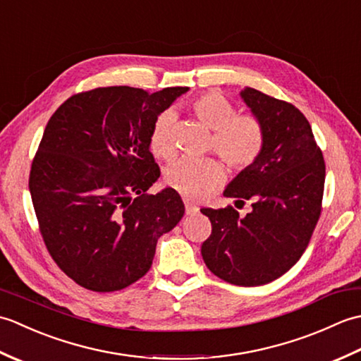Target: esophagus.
<instances>
[{"label": "esophagus", "instance_id": "1", "mask_svg": "<svg viewBox=\"0 0 361 361\" xmlns=\"http://www.w3.org/2000/svg\"><path fill=\"white\" fill-rule=\"evenodd\" d=\"M185 206H186V214L188 216H195V214L198 212V206L190 203V202H185Z\"/></svg>", "mask_w": 361, "mask_h": 361}]
</instances>
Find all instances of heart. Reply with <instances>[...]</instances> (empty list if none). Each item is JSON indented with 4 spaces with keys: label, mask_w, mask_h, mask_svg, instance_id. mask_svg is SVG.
<instances>
[{
    "label": "heart",
    "mask_w": 361,
    "mask_h": 361,
    "mask_svg": "<svg viewBox=\"0 0 361 361\" xmlns=\"http://www.w3.org/2000/svg\"><path fill=\"white\" fill-rule=\"evenodd\" d=\"M195 116L212 132L211 149L233 171H243L256 163L265 145V130L260 121L250 114H237L226 97L208 93L192 104ZM173 111L161 113L153 122L150 149L157 157L171 159L175 155ZM224 180V171L212 158H181L166 169V183L188 198H197L216 189Z\"/></svg>",
    "instance_id": "heart-1"
}]
</instances>
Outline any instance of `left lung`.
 <instances>
[{
	"label": "left lung",
	"instance_id": "obj_1",
	"mask_svg": "<svg viewBox=\"0 0 361 361\" xmlns=\"http://www.w3.org/2000/svg\"><path fill=\"white\" fill-rule=\"evenodd\" d=\"M240 97L265 130L255 164L235 176L224 195L251 211L240 217L233 206L203 208L212 233L202 245L206 267L234 286H264L281 278L307 248L321 214L326 164L312 127L295 105L243 88Z\"/></svg>",
	"mask_w": 361,
	"mask_h": 361
}]
</instances>
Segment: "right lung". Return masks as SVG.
<instances>
[{
  "instance_id": "1",
  "label": "right lung",
  "mask_w": 361,
  "mask_h": 361,
  "mask_svg": "<svg viewBox=\"0 0 361 361\" xmlns=\"http://www.w3.org/2000/svg\"><path fill=\"white\" fill-rule=\"evenodd\" d=\"M188 90L96 88L51 116L29 190L46 248L79 286L116 291L141 279L158 239L185 214L175 189L147 190L161 173L150 153L153 122Z\"/></svg>"
}]
</instances>
